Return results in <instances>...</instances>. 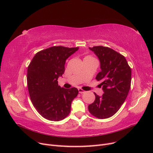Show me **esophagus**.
<instances>
[{
    "label": "esophagus",
    "instance_id": "obj_1",
    "mask_svg": "<svg viewBox=\"0 0 153 153\" xmlns=\"http://www.w3.org/2000/svg\"><path fill=\"white\" fill-rule=\"evenodd\" d=\"M78 92H79V93H80V94H84L85 92V91L82 90V89H78Z\"/></svg>",
    "mask_w": 153,
    "mask_h": 153
}]
</instances>
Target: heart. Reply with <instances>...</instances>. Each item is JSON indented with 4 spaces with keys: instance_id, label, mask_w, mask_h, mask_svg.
<instances>
[{
    "instance_id": "b5f03b06",
    "label": "heart",
    "mask_w": 153,
    "mask_h": 153,
    "mask_svg": "<svg viewBox=\"0 0 153 153\" xmlns=\"http://www.w3.org/2000/svg\"><path fill=\"white\" fill-rule=\"evenodd\" d=\"M87 57H89V56H87Z\"/></svg>"
}]
</instances>
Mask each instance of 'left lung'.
<instances>
[{
    "instance_id": "left-lung-1",
    "label": "left lung",
    "mask_w": 153,
    "mask_h": 153,
    "mask_svg": "<svg viewBox=\"0 0 153 153\" xmlns=\"http://www.w3.org/2000/svg\"><path fill=\"white\" fill-rule=\"evenodd\" d=\"M89 50L98 58L100 72L96 79L101 82L103 93L88 106L89 112L97 118L106 119L116 113L126 100L131 86V71L126 59L108 47L98 46Z\"/></svg>"
}]
</instances>
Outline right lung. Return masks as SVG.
<instances>
[{"label":"right lung","mask_w":153,"mask_h":153,"mask_svg":"<svg viewBox=\"0 0 153 153\" xmlns=\"http://www.w3.org/2000/svg\"><path fill=\"white\" fill-rule=\"evenodd\" d=\"M78 47H52L37 53L27 69L30 98L39 114L49 121H59L70 113L72 101L78 94L75 87L65 89L58 78L65 71L66 59Z\"/></svg>","instance_id":"right-lung-1"}]
</instances>
